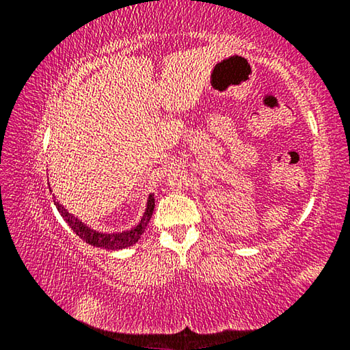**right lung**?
Segmentation results:
<instances>
[{
  "instance_id": "1",
  "label": "right lung",
  "mask_w": 350,
  "mask_h": 350,
  "mask_svg": "<svg viewBox=\"0 0 350 350\" xmlns=\"http://www.w3.org/2000/svg\"><path fill=\"white\" fill-rule=\"evenodd\" d=\"M54 204L57 206V210L60 215L63 216L64 221L70 227V230H74V233L77 236H80V238L88 242L90 245L94 247H100V248H106V250H120V248H126V247H131L134 245L135 242L140 239L142 233L145 232L148 222H150V219L152 216V211H154V194H150L146 200V208L144 216H142L140 222L133 227L131 230H128V232H122V233H103V232H97V230L91 228L90 225H86L85 222H81L79 217H75L74 215H70V213L64 208V206L58 202V200H54Z\"/></svg>"
}]
</instances>
